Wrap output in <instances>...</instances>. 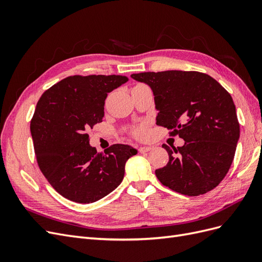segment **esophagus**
<instances>
[{
  "label": "esophagus",
  "instance_id": "esophagus-1",
  "mask_svg": "<svg viewBox=\"0 0 262 262\" xmlns=\"http://www.w3.org/2000/svg\"><path fill=\"white\" fill-rule=\"evenodd\" d=\"M150 149H152V147H150V146H141V147H139V152L140 153H146Z\"/></svg>",
  "mask_w": 262,
  "mask_h": 262
}]
</instances>
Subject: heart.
Returning a JSON list of instances; mask_svg holds the SVG:
<instances>
[{
    "label": "heart",
    "mask_w": 262,
    "mask_h": 262,
    "mask_svg": "<svg viewBox=\"0 0 262 262\" xmlns=\"http://www.w3.org/2000/svg\"><path fill=\"white\" fill-rule=\"evenodd\" d=\"M134 136H136L137 138H144L146 136L145 126L144 125L139 126V128L136 129V131H134Z\"/></svg>",
    "instance_id": "heart-1"
}]
</instances>
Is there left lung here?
I'll list each match as a JSON object with an SVG mask.
<instances>
[{"label":"left lung","mask_w":262,"mask_h":262,"mask_svg":"<svg viewBox=\"0 0 262 262\" xmlns=\"http://www.w3.org/2000/svg\"><path fill=\"white\" fill-rule=\"evenodd\" d=\"M153 91L156 124L173 129L185 144L167 150L169 161L155 173L162 184L185 195L211 191L234 160L239 123L231 95L208 74L164 71L132 74Z\"/></svg>","instance_id":"1"}]
</instances>
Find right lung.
Here are the masks:
<instances>
[{
	"instance_id": "1",
	"label": "right lung",
	"mask_w": 262,
	"mask_h": 262,
	"mask_svg": "<svg viewBox=\"0 0 262 262\" xmlns=\"http://www.w3.org/2000/svg\"><path fill=\"white\" fill-rule=\"evenodd\" d=\"M128 81L121 75L69 76L46 91L30 122L37 163L67 199L93 203L121 184L126 161L138 153L114 144L104 153L90 145L86 130L102 121L105 99Z\"/></svg>"
}]
</instances>
